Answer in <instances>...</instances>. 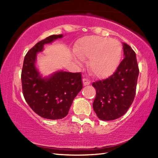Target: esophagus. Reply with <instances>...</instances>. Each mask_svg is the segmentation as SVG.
I'll return each instance as SVG.
<instances>
[{
	"mask_svg": "<svg viewBox=\"0 0 158 158\" xmlns=\"http://www.w3.org/2000/svg\"><path fill=\"white\" fill-rule=\"evenodd\" d=\"M83 84H84V85H89L90 84V81L89 79H83Z\"/></svg>",
	"mask_w": 158,
	"mask_h": 158,
	"instance_id": "esophagus-1",
	"label": "esophagus"
}]
</instances>
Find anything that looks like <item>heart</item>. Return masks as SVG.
Here are the masks:
<instances>
[{
  "label": "heart",
  "instance_id": "obj_1",
  "mask_svg": "<svg viewBox=\"0 0 158 158\" xmlns=\"http://www.w3.org/2000/svg\"><path fill=\"white\" fill-rule=\"evenodd\" d=\"M77 52L80 57L90 59L89 68L93 75L104 78L116 71L121 60L122 47L116 40L91 35L80 40Z\"/></svg>",
  "mask_w": 158,
  "mask_h": 158
}]
</instances>
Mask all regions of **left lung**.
Here are the masks:
<instances>
[{"instance_id": "obj_1", "label": "left lung", "mask_w": 158, "mask_h": 158, "mask_svg": "<svg viewBox=\"0 0 158 158\" xmlns=\"http://www.w3.org/2000/svg\"><path fill=\"white\" fill-rule=\"evenodd\" d=\"M124 58L107 79L93 83L96 96L93 107L99 118L112 121L126 113L135 97L139 69L136 53L123 43Z\"/></svg>"}]
</instances>
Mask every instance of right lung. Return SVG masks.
Here are the masks:
<instances>
[{
	"label": "right lung",
	"mask_w": 158,
	"mask_h": 158,
	"mask_svg": "<svg viewBox=\"0 0 158 158\" xmlns=\"http://www.w3.org/2000/svg\"><path fill=\"white\" fill-rule=\"evenodd\" d=\"M63 35H53L40 41L25 56L21 70L22 91L26 102L34 112L44 118L61 119L68 114L73 100L82 89L81 73L59 71L49 78H42L35 66L37 53L45 44Z\"/></svg>",
	"instance_id": "right-lung-1"
}]
</instances>
